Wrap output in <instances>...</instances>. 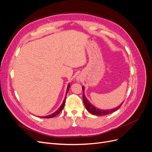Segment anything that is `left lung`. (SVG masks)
<instances>
[{"label": "left lung", "mask_w": 152, "mask_h": 152, "mask_svg": "<svg viewBox=\"0 0 152 152\" xmlns=\"http://www.w3.org/2000/svg\"><path fill=\"white\" fill-rule=\"evenodd\" d=\"M82 90H84V87H82ZM83 102L84 103L85 107L87 109V111H88L90 113L94 115H97V116H101V115H108L114 112H115L116 110H118V108H120L122 106V104H123V103L119 105L118 107L116 108L115 109H112V110H99L97 108L94 107V106L92 105L87 99H86V98L85 97L84 94H83Z\"/></svg>", "instance_id": "8db88e82"}]
</instances>
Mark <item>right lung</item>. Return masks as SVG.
I'll list each match as a JSON object with an SVG mask.
<instances>
[{
    "label": "right lung",
    "mask_w": 152,
    "mask_h": 152,
    "mask_svg": "<svg viewBox=\"0 0 152 152\" xmlns=\"http://www.w3.org/2000/svg\"><path fill=\"white\" fill-rule=\"evenodd\" d=\"M70 84H68V87H67V90H66V94L68 93V89H70ZM65 100H66V96H65V99H64V101H63V103H62V104L61 105V107H59V108H58V110H57L56 112H55L54 113H53V114H51V115H48V116H45V117H44V118H52V117H55V116H56V115H58L61 112V110L63 109V108H64V106H65ZM42 118L44 117H42Z\"/></svg>",
    "instance_id": "1"
}]
</instances>
